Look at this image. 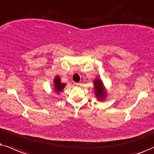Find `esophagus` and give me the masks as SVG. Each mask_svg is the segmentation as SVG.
I'll use <instances>...</instances> for the list:
<instances>
[{
    "mask_svg": "<svg viewBox=\"0 0 154 154\" xmlns=\"http://www.w3.org/2000/svg\"><path fill=\"white\" fill-rule=\"evenodd\" d=\"M75 86L76 87H79V88H80V87H81V83H75Z\"/></svg>",
    "mask_w": 154,
    "mask_h": 154,
    "instance_id": "1",
    "label": "esophagus"
}]
</instances>
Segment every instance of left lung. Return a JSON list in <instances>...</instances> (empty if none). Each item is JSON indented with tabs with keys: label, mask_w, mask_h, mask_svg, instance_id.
I'll list each match as a JSON object with an SVG mask.
<instances>
[{
	"label": "left lung",
	"mask_w": 154,
	"mask_h": 154,
	"mask_svg": "<svg viewBox=\"0 0 154 154\" xmlns=\"http://www.w3.org/2000/svg\"><path fill=\"white\" fill-rule=\"evenodd\" d=\"M93 83H94V91L96 98L99 101L105 100L108 96V93L103 81L97 78V79H94Z\"/></svg>",
	"instance_id": "obj_1"
}]
</instances>
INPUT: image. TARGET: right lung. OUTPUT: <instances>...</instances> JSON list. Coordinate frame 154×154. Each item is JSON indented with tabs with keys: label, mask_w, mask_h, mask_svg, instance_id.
Masks as SVG:
<instances>
[{
	"label": "right lung",
	"mask_w": 154,
	"mask_h": 154,
	"mask_svg": "<svg viewBox=\"0 0 154 154\" xmlns=\"http://www.w3.org/2000/svg\"><path fill=\"white\" fill-rule=\"evenodd\" d=\"M53 82H54V91L57 94H60V92H62L66 86V83L61 82L60 77L58 75L54 77Z\"/></svg>",
	"instance_id": "obj_1"
}]
</instances>
